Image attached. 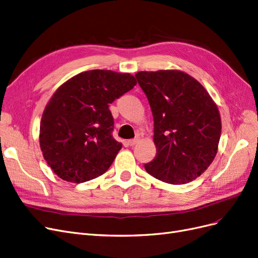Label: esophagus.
<instances>
[{
    "label": "esophagus",
    "mask_w": 258,
    "mask_h": 258,
    "mask_svg": "<svg viewBox=\"0 0 258 258\" xmlns=\"http://www.w3.org/2000/svg\"><path fill=\"white\" fill-rule=\"evenodd\" d=\"M138 142H139V139H132V140H129L127 143L129 146H135Z\"/></svg>",
    "instance_id": "34e87169"
}]
</instances>
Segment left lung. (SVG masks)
<instances>
[{"instance_id": "1", "label": "left lung", "mask_w": 258, "mask_h": 258, "mask_svg": "<svg viewBox=\"0 0 258 258\" xmlns=\"http://www.w3.org/2000/svg\"><path fill=\"white\" fill-rule=\"evenodd\" d=\"M138 83L154 117L157 155L145 170L173 184L198 178L215 159L221 137V118L203 85L179 70L140 72Z\"/></svg>"}]
</instances>
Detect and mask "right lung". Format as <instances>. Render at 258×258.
Masks as SVG:
<instances>
[{"instance_id": "add662e5", "label": "right lung", "mask_w": 258, "mask_h": 258, "mask_svg": "<svg viewBox=\"0 0 258 258\" xmlns=\"http://www.w3.org/2000/svg\"><path fill=\"white\" fill-rule=\"evenodd\" d=\"M137 84L129 74L88 70L61 85L40 122V148L59 178L81 183L108 171L121 144L112 136L110 103Z\"/></svg>"}]
</instances>
